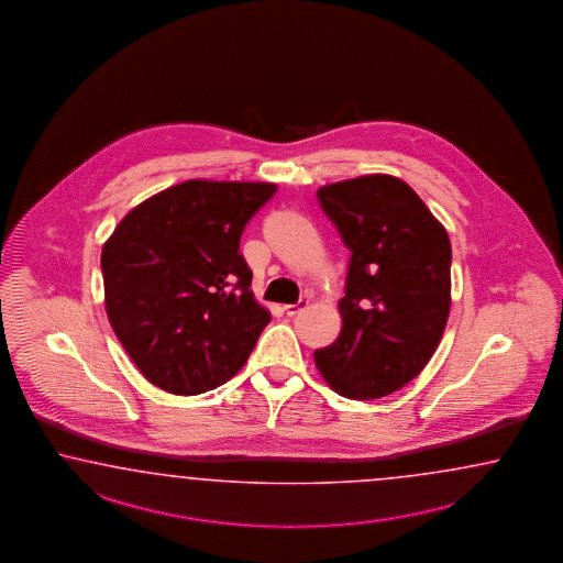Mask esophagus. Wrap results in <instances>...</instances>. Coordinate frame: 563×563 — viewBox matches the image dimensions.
Here are the masks:
<instances>
[{
    "mask_svg": "<svg viewBox=\"0 0 563 563\" xmlns=\"http://www.w3.org/2000/svg\"><path fill=\"white\" fill-rule=\"evenodd\" d=\"M307 305H309V301L301 299V301L292 302V305H285L283 309H285V313H287L288 317L299 316Z\"/></svg>",
    "mask_w": 563,
    "mask_h": 563,
    "instance_id": "esophagus-1",
    "label": "esophagus"
}]
</instances>
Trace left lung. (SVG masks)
<instances>
[{"label": "left lung", "mask_w": 563, "mask_h": 563, "mask_svg": "<svg viewBox=\"0 0 563 563\" xmlns=\"http://www.w3.org/2000/svg\"><path fill=\"white\" fill-rule=\"evenodd\" d=\"M317 199L352 252L342 331L316 350L317 368L342 397H386L411 383L441 342L452 305L450 238L390 175L325 185Z\"/></svg>", "instance_id": "1"}]
</instances>
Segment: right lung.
Wrapping results in <instances>:
<instances>
[{"label":"right lung","mask_w":563,"mask_h":563,"mask_svg":"<svg viewBox=\"0 0 563 563\" xmlns=\"http://www.w3.org/2000/svg\"><path fill=\"white\" fill-rule=\"evenodd\" d=\"M273 183L192 179L152 195L101 250L106 311L148 383L201 395L246 364L271 313L240 254Z\"/></svg>","instance_id":"obj_1"}]
</instances>
